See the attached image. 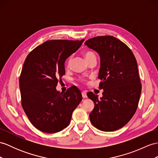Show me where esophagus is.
<instances>
[{"label": "esophagus", "mask_w": 158, "mask_h": 158, "mask_svg": "<svg viewBox=\"0 0 158 158\" xmlns=\"http://www.w3.org/2000/svg\"><path fill=\"white\" fill-rule=\"evenodd\" d=\"M82 97L84 98H87V95H86V91H83L82 92Z\"/></svg>", "instance_id": "1"}]
</instances>
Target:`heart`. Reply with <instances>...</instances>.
Listing matches in <instances>:
<instances>
[{"instance_id":"b5f03b06","label":"heart","mask_w":158,"mask_h":158,"mask_svg":"<svg viewBox=\"0 0 158 158\" xmlns=\"http://www.w3.org/2000/svg\"><path fill=\"white\" fill-rule=\"evenodd\" d=\"M93 56H95L94 53L90 51H87V52H85L84 53V57H85L86 60L88 59L89 57ZM71 61H72V58H71V57H70L67 61V66L68 67H70V64H71Z\"/></svg>"}]
</instances>
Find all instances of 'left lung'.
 <instances>
[{"mask_svg":"<svg viewBox=\"0 0 158 158\" xmlns=\"http://www.w3.org/2000/svg\"><path fill=\"white\" fill-rule=\"evenodd\" d=\"M84 44L100 56L98 78L103 89L101 98L87 93L94 104L90 122L102 131H114L131 120L139 103L141 84L136 59L127 45L113 36L95 37Z\"/></svg>","mask_w":158,"mask_h":158,"instance_id":"obj_1","label":"left lung"}]
</instances>
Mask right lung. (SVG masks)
I'll use <instances>...</instances> for the list:
<instances>
[{
  "label": "right lung",
  "instance_id": "1",
  "mask_svg": "<svg viewBox=\"0 0 158 158\" xmlns=\"http://www.w3.org/2000/svg\"><path fill=\"white\" fill-rule=\"evenodd\" d=\"M84 41H47L30 52L25 61L19 78L22 106L32 125L42 132L54 133L67 127L82 101L76 86L64 93L56 86L65 74V61Z\"/></svg>",
  "mask_w": 158,
  "mask_h": 158
}]
</instances>
